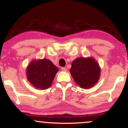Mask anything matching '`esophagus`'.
Segmentation results:
<instances>
[{
	"label": "esophagus",
	"mask_w": 128,
	"mask_h": 128,
	"mask_svg": "<svg viewBox=\"0 0 128 128\" xmlns=\"http://www.w3.org/2000/svg\"><path fill=\"white\" fill-rule=\"evenodd\" d=\"M61 70H62V71H64V72H67V69L65 68V67H62V68H61Z\"/></svg>",
	"instance_id": "esophagus-1"
}]
</instances>
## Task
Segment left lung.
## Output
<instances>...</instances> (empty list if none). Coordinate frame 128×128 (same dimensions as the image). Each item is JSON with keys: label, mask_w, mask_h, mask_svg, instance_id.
I'll return each instance as SVG.
<instances>
[{"label": "left lung", "mask_w": 128, "mask_h": 128, "mask_svg": "<svg viewBox=\"0 0 128 128\" xmlns=\"http://www.w3.org/2000/svg\"><path fill=\"white\" fill-rule=\"evenodd\" d=\"M70 73L73 79L82 88H90L98 82L100 68L92 58H78L72 64Z\"/></svg>", "instance_id": "obj_1"}]
</instances>
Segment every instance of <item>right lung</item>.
Here are the masks:
<instances>
[{
  "instance_id": "right-lung-1",
  "label": "right lung",
  "mask_w": 128,
  "mask_h": 128,
  "mask_svg": "<svg viewBox=\"0 0 128 128\" xmlns=\"http://www.w3.org/2000/svg\"><path fill=\"white\" fill-rule=\"evenodd\" d=\"M58 68L49 60H32L26 70L27 79L33 86L41 90L52 85Z\"/></svg>"
}]
</instances>
